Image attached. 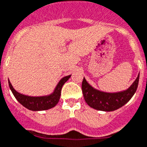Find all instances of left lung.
Here are the masks:
<instances>
[{
	"label": "left lung",
	"instance_id": "8db88e82",
	"mask_svg": "<svg viewBox=\"0 0 147 147\" xmlns=\"http://www.w3.org/2000/svg\"><path fill=\"white\" fill-rule=\"evenodd\" d=\"M138 81L139 75L127 90L111 93L95 89L84 78L82 82L83 95L86 104L93 109L104 112H112L123 107L132 98L137 90Z\"/></svg>",
	"mask_w": 147,
	"mask_h": 147
}]
</instances>
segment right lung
I'll return each instance as SVG.
<instances>
[{
	"mask_svg": "<svg viewBox=\"0 0 147 147\" xmlns=\"http://www.w3.org/2000/svg\"><path fill=\"white\" fill-rule=\"evenodd\" d=\"M71 75L65 76L60 80L57 86L55 88L53 92L50 95H44V96H29V95H23L15 90L12 86V84L9 80V86L12 91L15 98L21 105L26 107V109L32 111H42L47 110L52 107H55L58 103L61 98V93L62 86L63 84L68 81Z\"/></svg>",
	"mask_w": 147,
	"mask_h": 147,
	"instance_id": "right-lung-1",
	"label": "right lung"
}]
</instances>
